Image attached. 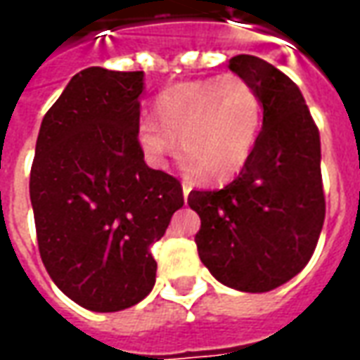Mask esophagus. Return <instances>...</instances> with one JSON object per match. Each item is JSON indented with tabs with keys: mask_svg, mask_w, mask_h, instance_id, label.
Wrapping results in <instances>:
<instances>
[{
	"mask_svg": "<svg viewBox=\"0 0 360 360\" xmlns=\"http://www.w3.org/2000/svg\"><path fill=\"white\" fill-rule=\"evenodd\" d=\"M191 183H188V181H183V196H185V198H187L188 196V193H191Z\"/></svg>",
	"mask_w": 360,
	"mask_h": 360,
	"instance_id": "esophagus-1",
	"label": "esophagus"
}]
</instances>
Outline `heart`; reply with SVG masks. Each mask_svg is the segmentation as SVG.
Returning <instances> with one entry per match:
<instances>
[{
  "instance_id": "b5f03b06",
  "label": "heart",
  "mask_w": 360,
  "mask_h": 360,
  "mask_svg": "<svg viewBox=\"0 0 360 360\" xmlns=\"http://www.w3.org/2000/svg\"><path fill=\"white\" fill-rule=\"evenodd\" d=\"M154 117L136 125L148 162L162 165L179 136L183 167L191 175L226 181L249 162L262 131L264 105L258 90L239 75L183 81L154 100Z\"/></svg>"
}]
</instances>
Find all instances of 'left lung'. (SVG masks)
<instances>
[{"label":"left lung","instance_id":"1","mask_svg":"<svg viewBox=\"0 0 360 360\" xmlns=\"http://www.w3.org/2000/svg\"><path fill=\"white\" fill-rule=\"evenodd\" d=\"M229 69L258 90L264 105L257 148L241 173L219 191H191L200 216L198 257L219 283L266 293L295 278L316 249L326 200L320 133L301 90L255 56Z\"/></svg>","mask_w":360,"mask_h":360}]
</instances>
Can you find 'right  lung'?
Wrapping results in <instances>:
<instances>
[{
  "label": "right lung",
  "instance_id": "add662e5",
  "mask_svg": "<svg viewBox=\"0 0 360 360\" xmlns=\"http://www.w3.org/2000/svg\"><path fill=\"white\" fill-rule=\"evenodd\" d=\"M142 71L89 67L44 115L30 169L38 249L77 304L117 312L156 281L152 243L183 206L172 175L144 162L136 125Z\"/></svg>",
  "mask_w": 360,
  "mask_h": 360
}]
</instances>
